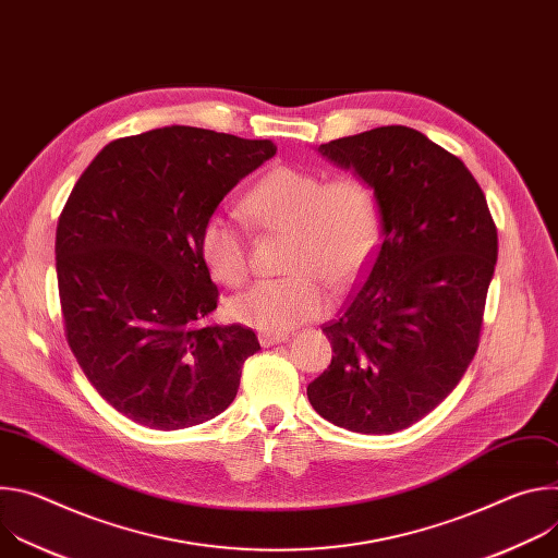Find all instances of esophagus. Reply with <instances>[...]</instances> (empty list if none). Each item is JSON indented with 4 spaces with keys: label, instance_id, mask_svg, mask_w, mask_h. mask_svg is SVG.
<instances>
[{
    "label": "esophagus",
    "instance_id": "esophagus-1",
    "mask_svg": "<svg viewBox=\"0 0 558 558\" xmlns=\"http://www.w3.org/2000/svg\"><path fill=\"white\" fill-rule=\"evenodd\" d=\"M287 340H289L287 333H263V336H260V344H263V347L282 344V342H287Z\"/></svg>",
    "mask_w": 558,
    "mask_h": 558
}]
</instances>
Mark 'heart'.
I'll list each match as a JSON object with an SVG mask.
<instances>
[{
  "mask_svg": "<svg viewBox=\"0 0 558 558\" xmlns=\"http://www.w3.org/2000/svg\"><path fill=\"white\" fill-rule=\"evenodd\" d=\"M243 216L263 231L291 233L287 278L260 280L229 300L238 325L263 333H289L329 313L333 287L349 284L379 243V196L357 174H327L278 166L263 174L241 203ZM209 274L229 287L250 274L245 231L225 214H211L201 231Z\"/></svg>",
  "mask_w": 558,
  "mask_h": 558,
  "instance_id": "1",
  "label": "heart"
}]
</instances>
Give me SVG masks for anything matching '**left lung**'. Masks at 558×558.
Listing matches in <instances>:
<instances>
[{
    "instance_id": "1",
    "label": "left lung",
    "mask_w": 558,
    "mask_h": 558,
    "mask_svg": "<svg viewBox=\"0 0 558 558\" xmlns=\"http://www.w3.org/2000/svg\"><path fill=\"white\" fill-rule=\"evenodd\" d=\"M317 151L373 183L381 243L344 313L323 327L333 360L306 395L340 428L390 435L439 407L472 362L497 227L468 168L413 128L384 125Z\"/></svg>"
}]
</instances>
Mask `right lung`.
Masks as SVG:
<instances>
[{"mask_svg": "<svg viewBox=\"0 0 558 558\" xmlns=\"http://www.w3.org/2000/svg\"><path fill=\"white\" fill-rule=\"evenodd\" d=\"M276 154L172 125L108 143L57 222V282L68 344L128 420L179 430L220 415L260 344L241 325H203L218 289L201 231L238 181Z\"/></svg>", "mask_w": 558, "mask_h": 558, "instance_id": "right-lung-1", "label": "right lung"}]
</instances>
